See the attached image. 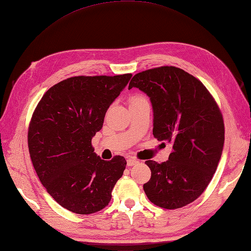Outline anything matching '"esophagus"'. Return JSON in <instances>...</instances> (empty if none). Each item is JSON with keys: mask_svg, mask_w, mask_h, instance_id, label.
<instances>
[{"mask_svg": "<svg viewBox=\"0 0 251 251\" xmlns=\"http://www.w3.org/2000/svg\"><path fill=\"white\" fill-rule=\"evenodd\" d=\"M136 164H138V160L136 158H128L127 159V166L128 167H131V166L136 165Z\"/></svg>", "mask_w": 251, "mask_h": 251, "instance_id": "34e87169", "label": "esophagus"}]
</instances>
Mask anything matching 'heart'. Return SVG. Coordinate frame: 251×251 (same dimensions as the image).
<instances>
[{
	"label": "heart",
	"mask_w": 251,
	"mask_h": 251,
	"mask_svg": "<svg viewBox=\"0 0 251 251\" xmlns=\"http://www.w3.org/2000/svg\"><path fill=\"white\" fill-rule=\"evenodd\" d=\"M141 99H145V98H144V97H142V96H133V97H131V99H130V101L141 100Z\"/></svg>",
	"instance_id": "1"
}]
</instances>
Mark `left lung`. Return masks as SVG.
<instances>
[{
    "mask_svg": "<svg viewBox=\"0 0 251 251\" xmlns=\"http://www.w3.org/2000/svg\"><path fill=\"white\" fill-rule=\"evenodd\" d=\"M133 86L152 102L154 137L173 145L167 161H145L152 172L145 195L159 207H183L202 195L216 172L225 142L223 114L201 81L177 67L139 73L128 89Z\"/></svg>",
    "mask_w": 251,
    "mask_h": 251,
    "instance_id": "left-lung-1",
    "label": "left lung"
}]
</instances>
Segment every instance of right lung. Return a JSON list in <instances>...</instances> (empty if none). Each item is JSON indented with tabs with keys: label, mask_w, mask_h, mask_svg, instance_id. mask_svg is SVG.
I'll return each mask as SVG.
<instances>
[{
	"label": "right lung",
	"mask_w": 251,
	"mask_h": 251,
	"mask_svg": "<svg viewBox=\"0 0 251 251\" xmlns=\"http://www.w3.org/2000/svg\"><path fill=\"white\" fill-rule=\"evenodd\" d=\"M131 75L68 78L51 86L34 110L27 131L32 164L48 194L68 211L89 215L106 207L123 176L124 157L101 159L92 138Z\"/></svg>",
	"instance_id": "1"
}]
</instances>
